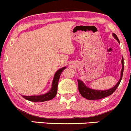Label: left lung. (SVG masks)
I'll return each mask as SVG.
<instances>
[{
	"instance_id": "obj_1",
	"label": "left lung",
	"mask_w": 131,
	"mask_h": 131,
	"mask_svg": "<svg viewBox=\"0 0 131 131\" xmlns=\"http://www.w3.org/2000/svg\"><path fill=\"white\" fill-rule=\"evenodd\" d=\"M113 36L115 39H116L120 43L119 39H118L117 36L116 34H113ZM122 70H121V78L117 84L113 87L111 89H108V90H96V89H92L91 88H89L85 85L84 82L82 80H77L78 81V85H79V91L80 92V94L82 96L85 97V99H88L89 100H100V99L104 98L106 97L107 96H110L111 94L114 92V91L117 89L118 86L119 85L120 83H121V80L122 79V75L123 72H124V58L122 59Z\"/></svg>"
}]
</instances>
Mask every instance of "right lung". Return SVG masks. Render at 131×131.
Wrapping results in <instances>:
<instances>
[{"instance_id": "1", "label": "right lung", "mask_w": 131, "mask_h": 131, "mask_svg": "<svg viewBox=\"0 0 131 131\" xmlns=\"http://www.w3.org/2000/svg\"><path fill=\"white\" fill-rule=\"evenodd\" d=\"M66 68V67H63V68L59 69L57 72H56L54 76L53 80L52 82V87H51V89L47 93L44 94L39 95V96H22L25 99L28 100L30 101H34V102H43V101H49L56 96V94H57L58 91V82H59V77L63 71Z\"/></svg>"}]
</instances>
